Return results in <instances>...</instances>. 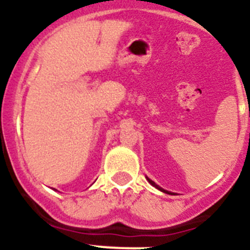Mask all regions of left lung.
<instances>
[{
    "label": "left lung",
    "instance_id": "left-lung-1",
    "mask_svg": "<svg viewBox=\"0 0 250 250\" xmlns=\"http://www.w3.org/2000/svg\"><path fill=\"white\" fill-rule=\"evenodd\" d=\"M147 179V180H149V183H150V184H151V185H154V187H155L156 188V189H159V190H161V191H164V193H167V190H164V189H161V188L160 187H159V185H156L155 184V183H154V182H152V180H150V179L149 178H146ZM170 194V193H169Z\"/></svg>",
    "mask_w": 250,
    "mask_h": 250
}]
</instances>
